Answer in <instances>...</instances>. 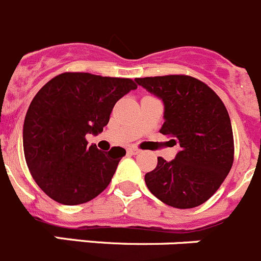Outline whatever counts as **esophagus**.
Returning <instances> with one entry per match:
<instances>
[{
	"label": "esophagus",
	"instance_id": "34e87169",
	"mask_svg": "<svg viewBox=\"0 0 261 261\" xmlns=\"http://www.w3.org/2000/svg\"><path fill=\"white\" fill-rule=\"evenodd\" d=\"M139 149H138V148H135V147H128L127 148V153L128 154H138L139 153Z\"/></svg>",
	"mask_w": 261,
	"mask_h": 261
}]
</instances>
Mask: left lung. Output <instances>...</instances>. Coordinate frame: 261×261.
I'll use <instances>...</instances> for the list:
<instances>
[{
	"mask_svg": "<svg viewBox=\"0 0 261 261\" xmlns=\"http://www.w3.org/2000/svg\"><path fill=\"white\" fill-rule=\"evenodd\" d=\"M164 104L160 133L170 135L180 151L175 159H157L144 177L148 190L174 208L205 203L221 186L234 160L233 128L221 98L203 82L187 75L136 78Z\"/></svg>",
	"mask_w": 261,
	"mask_h": 261,
	"instance_id": "1",
	"label": "left lung"
}]
</instances>
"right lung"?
Listing matches in <instances>:
<instances>
[{"mask_svg": "<svg viewBox=\"0 0 261 261\" xmlns=\"http://www.w3.org/2000/svg\"><path fill=\"white\" fill-rule=\"evenodd\" d=\"M131 79L63 72L30 104L23 125L25 163L37 186L65 205L92 200L112 180L126 151L101 152L87 134L102 133L119 98L136 90Z\"/></svg>", "mask_w": 261, "mask_h": 261, "instance_id": "1", "label": "right lung"}]
</instances>
